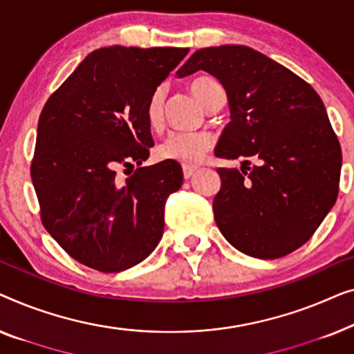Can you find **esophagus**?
<instances>
[{
    "instance_id": "esophagus-1",
    "label": "esophagus",
    "mask_w": 354,
    "mask_h": 354,
    "mask_svg": "<svg viewBox=\"0 0 354 354\" xmlns=\"http://www.w3.org/2000/svg\"><path fill=\"white\" fill-rule=\"evenodd\" d=\"M197 168L196 167H192V165H184L183 167V173H184V178L186 179H189L191 178L192 175H194V171H196Z\"/></svg>"
}]
</instances>
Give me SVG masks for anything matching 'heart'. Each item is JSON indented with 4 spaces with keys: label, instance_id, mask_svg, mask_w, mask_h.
Instances as JSON below:
<instances>
[{
    "label": "heart",
    "instance_id": "obj_1",
    "mask_svg": "<svg viewBox=\"0 0 354 354\" xmlns=\"http://www.w3.org/2000/svg\"><path fill=\"white\" fill-rule=\"evenodd\" d=\"M189 91L197 99L203 109H207L221 96L223 86L210 75H197L189 82ZM163 102H165V89L162 86L157 88L151 94L146 107V118L149 127L152 129H158L162 127L163 118ZM212 147V136L207 133H184L176 131L170 133L163 139V142L157 149V156L162 160H171L183 163V165H192L197 163L203 157L208 149Z\"/></svg>",
    "mask_w": 354,
    "mask_h": 354
}]
</instances>
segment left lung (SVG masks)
<instances>
[{
    "instance_id": "obj_1",
    "label": "left lung",
    "mask_w": 354,
    "mask_h": 354,
    "mask_svg": "<svg viewBox=\"0 0 354 354\" xmlns=\"http://www.w3.org/2000/svg\"><path fill=\"white\" fill-rule=\"evenodd\" d=\"M197 71L227 94L231 122L215 156L243 160L241 170H216V226L245 255L286 257L310 241L338 196L342 147L324 104L305 80L241 44L198 49L176 75Z\"/></svg>"
}]
</instances>
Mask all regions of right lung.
<instances>
[{"label":"right lung","instance_id":"obj_1","mask_svg":"<svg viewBox=\"0 0 354 354\" xmlns=\"http://www.w3.org/2000/svg\"><path fill=\"white\" fill-rule=\"evenodd\" d=\"M187 53L96 49L44 104L30 175L43 226L84 266L125 271L160 242L165 202L183 170L171 160L141 167L153 146L146 107ZM134 162L122 178L118 171Z\"/></svg>","mask_w":354,"mask_h":354}]
</instances>
